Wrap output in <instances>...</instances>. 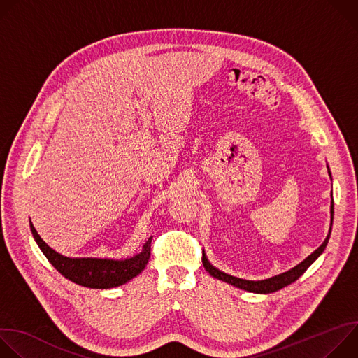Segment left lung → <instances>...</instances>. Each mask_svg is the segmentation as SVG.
<instances>
[{"mask_svg": "<svg viewBox=\"0 0 358 358\" xmlns=\"http://www.w3.org/2000/svg\"><path fill=\"white\" fill-rule=\"evenodd\" d=\"M334 203L331 201V220H333V214H334ZM330 232H331V227H330ZM330 232L327 235V238L324 239V242L312 253L309 255L308 258H306L301 264H299L297 266H294L293 269H290L289 272H285L282 275H278V276H273L271 279H266V280H245V279H239V278H235V276H231V275H227L221 271H218L217 268H214L208 259L206 258V253H202V265L203 268H206L207 272H210L211 276L220 279V280H224L227 283H231L239 289H243V290H248V292H253V293H273V292H278L280 290L282 287L296 282L306 271H308V268L320 257V255L323 253V250L326 249L327 246V242H329V238H330Z\"/></svg>", "mask_w": 358, "mask_h": 358, "instance_id": "left-lung-1", "label": "left lung"}]
</instances>
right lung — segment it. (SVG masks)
<instances>
[{
  "label": "right lung",
  "mask_w": 358,
  "mask_h": 358,
  "mask_svg": "<svg viewBox=\"0 0 358 358\" xmlns=\"http://www.w3.org/2000/svg\"><path fill=\"white\" fill-rule=\"evenodd\" d=\"M32 235L52 266L66 279L92 289H110L120 286L137 276L148 264L151 253V238L145 242L143 252L124 261L96 259V258H66L49 248L38 235L32 224H29Z\"/></svg>",
  "instance_id": "obj_1"
}]
</instances>
